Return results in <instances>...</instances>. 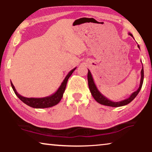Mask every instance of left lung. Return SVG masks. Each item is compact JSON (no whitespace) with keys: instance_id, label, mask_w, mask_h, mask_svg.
<instances>
[{"instance_id":"left-lung-1","label":"left lung","mask_w":152,"mask_h":152,"mask_svg":"<svg viewBox=\"0 0 152 152\" xmlns=\"http://www.w3.org/2000/svg\"><path fill=\"white\" fill-rule=\"evenodd\" d=\"M129 35L133 37V35L131 33H129ZM138 48L140 49V46L138 45ZM140 85L138 89L136 91H134L130 95L129 98H126L125 100H121V101L118 102H114L112 101L110 99H108L107 98L104 96L103 94H102L100 93V91L98 90L96 85L94 81L92 75H91V72L88 69V74H87V80H88V85L89 90L91 91V95L94 97V98L96 100L98 103L103 104V105L106 106H110V107H121L126 105V104H129V102H131L132 100H133L134 98L136 97V96L138 95V94L139 93L140 90L141 89V87H142V83H143V80H144V70H143V66L142 69H141L140 72Z\"/></svg>"}]
</instances>
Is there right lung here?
<instances>
[{
    "instance_id": "1",
    "label": "right lung",
    "mask_w": 152,
    "mask_h": 152,
    "mask_svg": "<svg viewBox=\"0 0 152 152\" xmlns=\"http://www.w3.org/2000/svg\"><path fill=\"white\" fill-rule=\"evenodd\" d=\"M76 69V67L74 68L73 69H72L69 73L67 74V75L65 76V79H64L63 82H62L61 85H60L58 89H57V91L53 94L49 96L43 97V98H26L23 96L19 94L17 92L16 89H15V87L13 85V83L11 81V85L12 87L14 90L15 94H16L18 98L20 99L21 101H23L25 104H27L29 107H31L33 108H48L51 107L57 104L58 102L61 101V98H63L64 91L65 90L66 85H67V80L70 76L72 75L74 70Z\"/></svg>"
}]
</instances>
